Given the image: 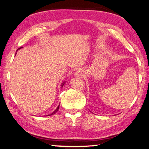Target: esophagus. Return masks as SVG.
I'll use <instances>...</instances> for the list:
<instances>
[{"label":"esophagus","instance_id":"1","mask_svg":"<svg viewBox=\"0 0 149 149\" xmlns=\"http://www.w3.org/2000/svg\"><path fill=\"white\" fill-rule=\"evenodd\" d=\"M74 76L78 77H81L83 76V72L81 70H78L77 71L74 72Z\"/></svg>","mask_w":149,"mask_h":149}]
</instances>
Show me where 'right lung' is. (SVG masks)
<instances>
[{"label": "right lung", "mask_w": 149, "mask_h": 149, "mask_svg": "<svg viewBox=\"0 0 149 149\" xmlns=\"http://www.w3.org/2000/svg\"><path fill=\"white\" fill-rule=\"evenodd\" d=\"M21 48H22V47H20V48H19V49H18V50H19V49H21ZM65 82H63V83H62L61 87H63V86L64 85V84H65ZM58 109H59V105H58V107H57V109H56L55 110V111H54L53 112V113H51V114H48V115H47V116H51V115H52V114H55V113H56V112L58 111Z\"/></svg>", "instance_id": "1"}]
</instances>
